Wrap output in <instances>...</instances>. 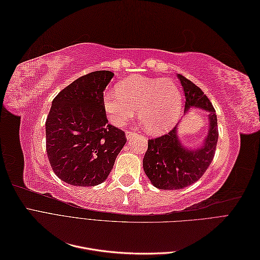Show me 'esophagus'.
<instances>
[{"label": "esophagus", "instance_id": "1", "mask_svg": "<svg viewBox=\"0 0 260 260\" xmlns=\"http://www.w3.org/2000/svg\"><path fill=\"white\" fill-rule=\"evenodd\" d=\"M125 136H127L128 139L135 138V137L138 136V132L137 131H127V133H125Z\"/></svg>", "mask_w": 260, "mask_h": 260}]
</instances>
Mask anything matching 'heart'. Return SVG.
Segmentation results:
<instances>
[{
    "label": "heart",
    "mask_w": 260,
    "mask_h": 260,
    "mask_svg": "<svg viewBox=\"0 0 260 260\" xmlns=\"http://www.w3.org/2000/svg\"><path fill=\"white\" fill-rule=\"evenodd\" d=\"M117 94L106 93L103 109L112 123L123 125L135 116L149 135L160 136L177 123L182 96L177 84L169 79L132 75L118 82Z\"/></svg>",
    "instance_id": "b5f03b06"
}]
</instances>
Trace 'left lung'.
<instances>
[{
	"label": "left lung",
	"mask_w": 260,
	"mask_h": 260,
	"mask_svg": "<svg viewBox=\"0 0 260 260\" xmlns=\"http://www.w3.org/2000/svg\"><path fill=\"white\" fill-rule=\"evenodd\" d=\"M185 95L184 113L191 107L207 111L209 129L202 146L187 148L178 138V124L167 135L148 140L143 169L154 186L160 190H179L196 182L214 159L218 142L215 108L204 92L182 75H178Z\"/></svg>",
	"instance_id": "left-lung-1"
}]
</instances>
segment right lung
<instances>
[{
    "instance_id": "right-lung-1",
    "label": "right lung",
    "mask_w": 260,
    "mask_h": 260,
    "mask_svg": "<svg viewBox=\"0 0 260 260\" xmlns=\"http://www.w3.org/2000/svg\"><path fill=\"white\" fill-rule=\"evenodd\" d=\"M113 77L109 70L82 76L52 102L45 122L46 154L55 175L68 184H101L127 142L124 132L108 123L102 105Z\"/></svg>"
}]
</instances>
